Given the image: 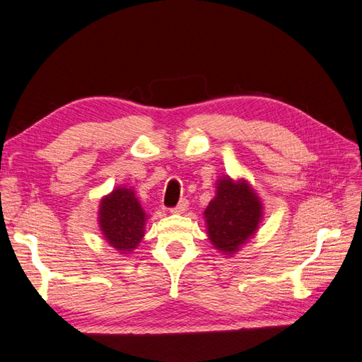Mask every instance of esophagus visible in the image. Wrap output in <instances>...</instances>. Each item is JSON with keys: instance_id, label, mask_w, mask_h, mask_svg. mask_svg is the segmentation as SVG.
<instances>
[{"instance_id": "1", "label": "esophagus", "mask_w": 362, "mask_h": 362, "mask_svg": "<svg viewBox=\"0 0 362 362\" xmlns=\"http://www.w3.org/2000/svg\"><path fill=\"white\" fill-rule=\"evenodd\" d=\"M187 206H188V201H187V199H182V201H180L179 204H177V206H174V209H171V213H174V214L185 213Z\"/></svg>"}]
</instances>
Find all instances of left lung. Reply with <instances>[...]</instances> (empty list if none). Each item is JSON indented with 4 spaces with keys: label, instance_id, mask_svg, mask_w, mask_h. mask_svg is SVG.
Returning a JSON list of instances; mask_svg holds the SVG:
<instances>
[{
    "label": "left lung",
    "instance_id": "obj_1",
    "mask_svg": "<svg viewBox=\"0 0 362 362\" xmlns=\"http://www.w3.org/2000/svg\"><path fill=\"white\" fill-rule=\"evenodd\" d=\"M216 196L204 211L206 233L214 249L233 255L257 233L263 219V204L245 180L221 177Z\"/></svg>",
    "mask_w": 362,
    "mask_h": 362
}]
</instances>
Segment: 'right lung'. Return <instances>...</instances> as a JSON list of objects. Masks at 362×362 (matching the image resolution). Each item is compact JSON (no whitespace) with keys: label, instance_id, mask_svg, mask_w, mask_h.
Here are the masks:
<instances>
[{"label":"right lung","instance_id":"add662e5","mask_svg":"<svg viewBox=\"0 0 362 362\" xmlns=\"http://www.w3.org/2000/svg\"><path fill=\"white\" fill-rule=\"evenodd\" d=\"M148 214L141 209L132 188L118 187L99 204V227L113 249L122 255L136 249L144 236Z\"/></svg>","mask_w":362,"mask_h":362}]
</instances>
